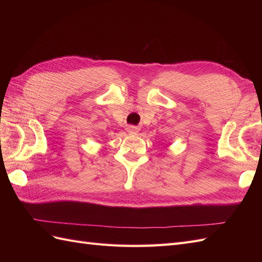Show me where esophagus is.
I'll use <instances>...</instances> for the list:
<instances>
[{"label": "esophagus", "instance_id": "1", "mask_svg": "<svg viewBox=\"0 0 262 262\" xmlns=\"http://www.w3.org/2000/svg\"><path fill=\"white\" fill-rule=\"evenodd\" d=\"M126 131H128L130 134H137L139 132V129L134 125H129L128 129H126Z\"/></svg>", "mask_w": 262, "mask_h": 262}]
</instances>
